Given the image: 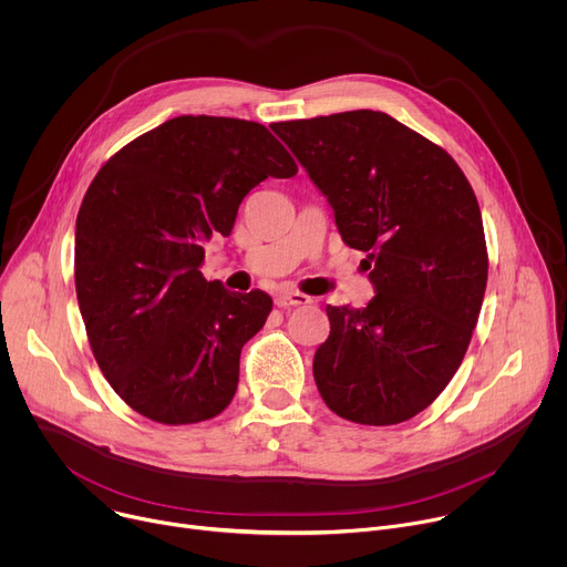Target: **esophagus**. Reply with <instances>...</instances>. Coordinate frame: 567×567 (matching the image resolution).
<instances>
[{
    "label": "esophagus",
    "mask_w": 567,
    "mask_h": 567,
    "mask_svg": "<svg viewBox=\"0 0 567 567\" xmlns=\"http://www.w3.org/2000/svg\"><path fill=\"white\" fill-rule=\"evenodd\" d=\"M309 302H311V298L300 291H280L276 296L278 307H300V305H309Z\"/></svg>",
    "instance_id": "obj_1"
}]
</instances>
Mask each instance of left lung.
I'll use <instances>...</instances> for the list:
<instances>
[{"mask_svg": "<svg viewBox=\"0 0 567 567\" xmlns=\"http://www.w3.org/2000/svg\"><path fill=\"white\" fill-rule=\"evenodd\" d=\"M339 233L368 254L374 298L332 307L313 354L322 401L339 417L390 426L422 413L460 368L487 287L477 199L460 166L372 110L274 123Z\"/></svg>", "mask_w": 567, "mask_h": 567, "instance_id": "left-lung-1", "label": "left lung"}]
</instances>
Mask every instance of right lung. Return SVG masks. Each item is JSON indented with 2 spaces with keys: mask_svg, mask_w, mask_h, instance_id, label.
Segmentation results:
<instances>
[{
  "mask_svg": "<svg viewBox=\"0 0 567 567\" xmlns=\"http://www.w3.org/2000/svg\"><path fill=\"white\" fill-rule=\"evenodd\" d=\"M296 173L265 125L224 116L171 118L99 171L75 219V293L96 363L132 411L182 426L228 406L241 346L274 302L208 282L202 245L230 235L251 188Z\"/></svg>",
  "mask_w": 567,
  "mask_h": 567,
  "instance_id": "1",
  "label": "right lung"
}]
</instances>
